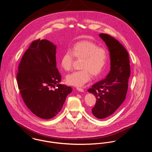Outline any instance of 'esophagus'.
Here are the masks:
<instances>
[{"mask_svg":"<svg viewBox=\"0 0 152 152\" xmlns=\"http://www.w3.org/2000/svg\"><path fill=\"white\" fill-rule=\"evenodd\" d=\"M76 89H77L79 91H80V92H83V91H84V90H83V88H82L76 87Z\"/></svg>","mask_w":152,"mask_h":152,"instance_id":"obj_1","label":"esophagus"}]
</instances>
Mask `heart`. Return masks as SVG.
Instances as JSON below:
<instances>
[{
    "mask_svg": "<svg viewBox=\"0 0 152 152\" xmlns=\"http://www.w3.org/2000/svg\"><path fill=\"white\" fill-rule=\"evenodd\" d=\"M74 57L82 59V70L73 72L66 77L68 84L75 86H82L93 76L100 75L105 67L108 59L107 50L90 41H82L75 44L72 52L66 51L61 58V65L64 70H70L73 65Z\"/></svg>",
    "mask_w": 152,
    "mask_h": 152,
    "instance_id": "b5f03b06",
    "label": "heart"
}]
</instances>
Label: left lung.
<instances>
[{
  "label": "left lung",
  "instance_id": "left-lung-1",
  "mask_svg": "<svg viewBox=\"0 0 152 152\" xmlns=\"http://www.w3.org/2000/svg\"><path fill=\"white\" fill-rule=\"evenodd\" d=\"M110 52L111 70L106 78L88 89L96 98L92 113L99 119L111 115L125 100L131 74L129 54L124 47L113 37L99 34Z\"/></svg>",
  "mask_w": 152,
  "mask_h": 152
}]
</instances>
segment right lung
<instances>
[{
  "instance_id": "right-lung-1",
  "label": "right lung",
  "mask_w": 152,
  "mask_h": 152,
  "mask_svg": "<svg viewBox=\"0 0 152 152\" xmlns=\"http://www.w3.org/2000/svg\"><path fill=\"white\" fill-rule=\"evenodd\" d=\"M56 45L47 39L34 41L24 53L18 67L17 84L26 106L35 115L48 119L61 110L72 88L59 84ZM56 85L57 88L52 89Z\"/></svg>"
}]
</instances>
